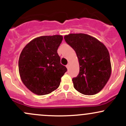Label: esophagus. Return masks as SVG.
<instances>
[{"instance_id": "34e87169", "label": "esophagus", "mask_w": 126, "mask_h": 126, "mask_svg": "<svg viewBox=\"0 0 126 126\" xmlns=\"http://www.w3.org/2000/svg\"><path fill=\"white\" fill-rule=\"evenodd\" d=\"M69 66H70V64H69V63H68V64L66 65V67H67V69H69Z\"/></svg>"}]
</instances>
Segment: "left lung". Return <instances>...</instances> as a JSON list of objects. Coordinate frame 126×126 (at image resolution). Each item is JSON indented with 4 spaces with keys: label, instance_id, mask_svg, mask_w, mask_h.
<instances>
[{
    "label": "left lung",
    "instance_id": "left-lung-1",
    "mask_svg": "<svg viewBox=\"0 0 126 126\" xmlns=\"http://www.w3.org/2000/svg\"><path fill=\"white\" fill-rule=\"evenodd\" d=\"M64 38L75 50L79 64L78 75L72 79L74 88L85 95L100 92L108 81L112 70L110 53L105 45L84 33H70Z\"/></svg>",
    "mask_w": 126,
    "mask_h": 126
}]
</instances>
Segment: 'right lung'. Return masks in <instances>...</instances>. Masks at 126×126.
I'll list each match as a JSON object with an SVG mask.
<instances>
[{
  "mask_svg": "<svg viewBox=\"0 0 126 126\" xmlns=\"http://www.w3.org/2000/svg\"><path fill=\"white\" fill-rule=\"evenodd\" d=\"M62 40L63 36L57 34L38 37L21 52L18 61L21 79L34 94H48L60 85L61 78L67 71L57 53Z\"/></svg>",
  "mask_w": 126,
  "mask_h": 126,
  "instance_id": "obj_1",
  "label": "right lung"
}]
</instances>
